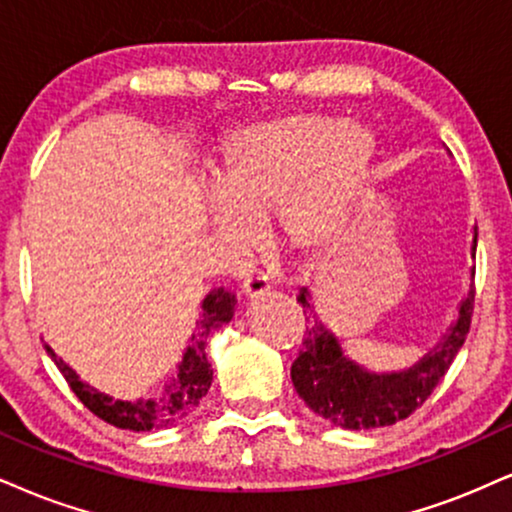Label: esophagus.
<instances>
[{"instance_id": "esophagus-1", "label": "esophagus", "mask_w": 512, "mask_h": 512, "mask_svg": "<svg viewBox=\"0 0 512 512\" xmlns=\"http://www.w3.org/2000/svg\"><path fill=\"white\" fill-rule=\"evenodd\" d=\"M270 289V280L266 275H261V273H254V275H246L244 280H242V294L244 296V301H254V299H258V296L261 294H266Z\"/></svg>"}]
</instances>
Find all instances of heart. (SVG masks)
<instances>
[{"mask_svg":"<svg viewBox=\"0 0 512 512\" xmlns=\"http://www.w3.org/2000/svg\"><path fill=\"white\" fill-rule=\"evenodd\" d=\"M372 156L375 140L368 130L318 113L246 128L225 144L208 223L244 242V220L263 223L275 213L285 244L315 249L349 216Z\"/></svg>","mask_w":512,"mask_h":512,"instance_id":"1","label":"heart"}]
</instances>
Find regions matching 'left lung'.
<instances>
[{"instance_id": "left-lung-1", "label": "left lung", "mask_w": 512, "mask_h": 512, "mask_svg": "<svg viewBox=\"0 0 512 512\" xmlns=\"http://www.w3.org/2000/svg\"><path fill=\"white\" fill-rule=\"evenodd\" d=\"M472 249H477V232ZM296 301L311 308L306 289H301ZM472 311H475V292H470L463 301L458 323L451 327L444 342L437 344V349L427 353L415 368L391 372V375H372L344 358L334 334L325 330L313 315V325L306 327L301 351L292 363L296 394L313 413L323 415L325 420L344 430H375L406 420L430 399L441 377L449 372L453 358L470 332Z\"/></svg>"}]
</instances>
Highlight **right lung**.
Wrapping results in <instances>:
<instances>
[{
    "instance_id": "obj_1",
    "label": "right lung",
    "mask_w": 512,
    "mask_h": 512,
    "mask_svg": "<svg viewBox=\"0 0 512 512\" xmlns=\"http://www.w3.org/2000/svg\"><path fill=\"white\" fill-rule=\"evenodd\" d=\"M235 304V294L225 292V289H216V292L206 296L204 306H201L204 313H201L199 332L192 334V346H187L178 377L168 387L166 396H161L159 401H116L111 396L99 394L90 384L82 382L61 358H56V353L49 346H44V349L52 356V361L61 370L63 380L68 382L73 394L78 396L82 406L90 413L113 427H121V430L149 432L154 427H166L182 420L189 410L199 406L201 396H206L213 380V368L206 356V339L220 325L230 323Z\"/></svg>"
}]
</instances>
